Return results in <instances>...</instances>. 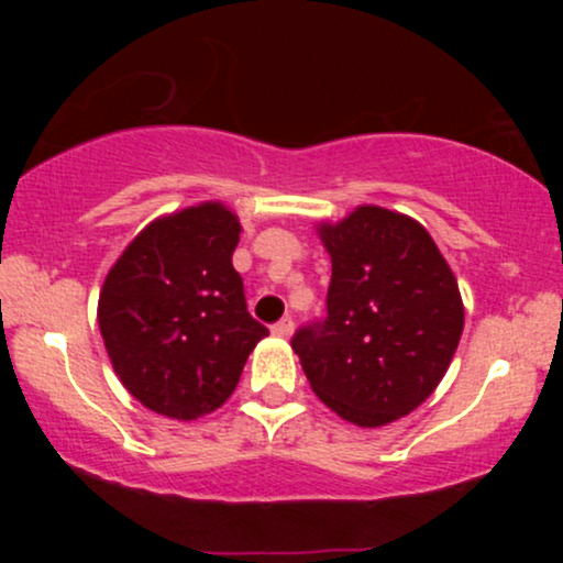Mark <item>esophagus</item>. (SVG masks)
Wrapping results in <instances>:
<instances>
[{
    "instance_id": "esophagus-1",
    "label": "esophagus",
    "mask_w": 563,
    "mask_h": 563,
    "mask_svg": "<svg viewBox=\"0 0 563 563\" xmlns=\"http://www.w3.org/2000/svg\"><path fill=\"white\" fill-rule=\"evenodd\" d=\"M273 333L280 335V339H288L290 333H294V320L290 318H283L280 322H275L273 325Z\"/></svg>"
}]
</instances>
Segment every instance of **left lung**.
Segmentation results:
<instances>
[{
	"label": "left lung",
	"instance_id": "left-lung-1",
	"mask_svg": "<svg viewBox=\"0 0 563 563\" xmlns=\"http://www.w3.org/2000/svg\"><path fill=\"white\" fill-rule=\"evenodd\" d=\"M318 235L333 267L328 318L290 346L335 416L389 426L448 373L463 333L457 280L423 224L399 211L357 206Z\"/></svg>",
	"mask_w": 563,
	"mask_h": 563
}]
</instances>
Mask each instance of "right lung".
Returning <instances> with one entry per match:
<instances>
[{
  "label": "right lung",
  "mask_w": 563,
  "mask_h": 563,
  "mask_svg": "<svg viewBox=\"0 0 563 563\" xmlns=\"http://www.w3.org/2000/svg\"><path fill=\"white\" fill-rule=\"evenodd\" d=\"M241 222L219 200L158 217L102 283L97 322L115 376L147 410L196 421L228 402L269 331L232 267Z\"/></svg>",
  "instance_id": "right-lung-1"
}]
</instances>
